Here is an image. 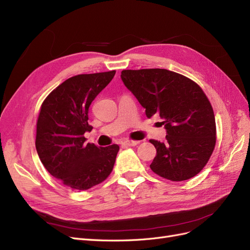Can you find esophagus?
<instances>
[{
    "label": "esophagus",
    "mask_w": 250,
    "mask_h": 250,
    "mask_svg": "<svg viewBox=\"0 0 250 250\" xmlns=\"http://www.w3.org/2000/svg\"><path fill=\"white\" fill-rule=\"evenodd\" d=\"M124 145L126 146H137L138 144H140V141H133V140H126L123 142Z\"/></svg>",
    "instance_id": "34e87169"
}]
</instances>
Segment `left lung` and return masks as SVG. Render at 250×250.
<instances>
[{"instance_id":"left-lung-1","label":"left lung","mask_w":250,"mask_h":250,"mask_svg":"<svg viewBox=\"0 0 250 250\" xmlns=\"http://www.w3.org/2000/svg\"><path fill=\"white\" fill-rule=\"evenodd\" d=\"M125 86L167 129L166 142L150 140L156 156L150 168L172 181L194 177L204 168L216 145L213 107L202 88L184 75L165 69L123 70Z\"/></svg>"}]
</instances>
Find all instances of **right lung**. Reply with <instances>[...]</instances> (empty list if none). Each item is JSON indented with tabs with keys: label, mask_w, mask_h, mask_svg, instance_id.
Listing matches in <instances>:
<instances>
[{
	"label": "right lung",
	"mask_w": 250,
	"mask_h": 250,
	"mask_svg": "<svg viewBox=\"0 0 250 250\" xmlns=\"http://www.w3.org/2000/svg\"><path fill=\"white\" fill-rule=\"evenodd\" d=\"M116 71L81 74L63 81L43 100L36 122L35 147L44 168L73 190H88L112 171L120 147L85 143L88 108Z\"/></svg>",
	"instance_id": "obj_1"
}]
</instances>
